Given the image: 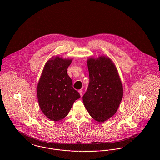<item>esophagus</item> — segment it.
I'll return each mask as SVG.
<instances>
[{"label":"esophagus","instance_id":"esophagus-1","mask_svg":"<svg viewBox=\"0 0 160 160\" xmlns=\"http://www.w3.org/2000/svg\"><path fill=\"white\" fill-rule=\"evenodd\" d=\"M78 92H79V93L80 94V95L82 96V93H83V91H82V89H80V90L78 91Z\"/></svg>","mask_w":160,"mask_h":160}]
</instances>
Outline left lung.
Masks as SVG:
<instances>
[{
  "mask_svg": "<svg viewBox=\"0 0 160 160\" xmlns=\"http://www.w3.org/2000/svg\"><path fill=\"white\" fill-rule=\"evenodd\" d=\"M89 83L83 97L92 118L104 122L116 112L123 97V88L114 63L108 58L88 60Z\"/></svg>",
  "mask_w": 160,
  "mask_h": 160,
  "instance_id": "left-lung-1",
  "label": "left lung"
}]
</instances>
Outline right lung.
<instances>
[{
    "label": "right lung",
    "instance_id": "right-lung-1",
    "mask_svg": "<svg viewBox=\"0 0 160 160\" xmlns=\"http://www.w3.org/2000/svg\"><path fill=\"white\" fill-rule=\"evenodd\" d=\"M71 59L53 57L46 63L37 86L41 111L52 121H58L68 114L80 95L72 87L67 69Z\"/></svg>",
    "mask_w": 160,
    "mask_h": 160
}]
</instances>
